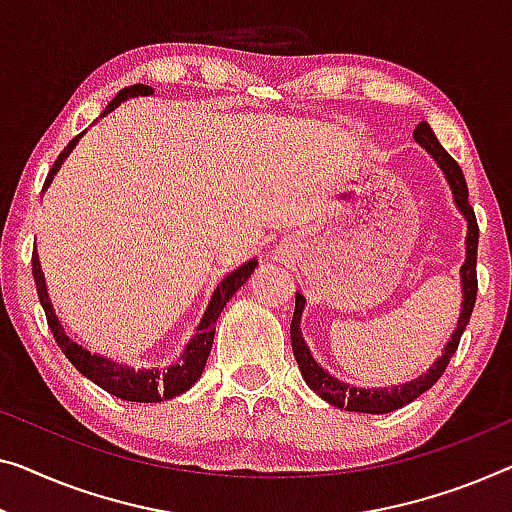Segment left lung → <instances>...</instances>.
Here are the masks:
<instances>
[{
  "instance_id": "1",
  "label": "left lung",
  "mask_w": 512,
  "mask_h": 512,
  "mask_svg": "<svg viewBox=\"0 0 512 512\" xmlns=\"http://www.w3.org/2000/svg\"><path fill=\"white\" fill-rule=\"evenodd\" d=\"M416 142L430 154L437 165L444 172V177L448 181V186L453 190L455 204L457 209L462 211V216L467 218V259H464L462 269H460V278H462V312L460 319H457V329L453 333V338L448 340V345L444 347V354H441L430 370L421 375L418 379H411L407 384L400 386H391V388H358V386H349L345 381L335 379L329 375L322 365H319L315 358H312L308 345H305L303 335H301V315L305 308V299L303 294L296 292V308H294V317H292V326H289V333H292V349H294V358L299 363V370L312 391H315L319 398L326 400L333 407L338 409H347V411H361V414H388V411H395L404 407V404L414 402L418 395H423L425 391L437 384L439 377L444 375L448 363H451L453 354L457 352V345H460V338L464 329H467L471 312H474L476 305V294H478V278H476V255H478V223H476V213L469 204V188L467 181H464L462 167L455 163V158L448 154V151L441 147L437 137H434L432 128L421 121L414 131Z\"/></svg>"
}]
</instances>
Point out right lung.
Instances as JSON below:
<instances>
[{
  "label": "right lung",
  "instance_id": "right-lung-1",
  "mask_svg": "<svg viewBox=\"0 0 512 512\" xmlns=\"http://www.w3.org/2000/svg\"><path fill=\"white\" fill-rule=\"evenodd\" d=\"M149 94H154V89L147 85H133V87L121 89L119 94L108 103V108L101 112V117L110 114L114 108H117V105L124 103L126 98L149 96ZM82 135L85 133L75 135L73 140L66 144L64 151L57 156L55 165H52L48 172V179H45V183H43V190L50 186L52 179H55V174L61 167V163H64L66 156L71 154L73 147L78 144ZM255 266H257V259H250V262L241 264L239 269L223 278V282H220V285L216 287V292H213V296H211L207 312H204L200 326L195 329L193 338L188 340V345H186V349H183V354L179 356L177 363L170 365V368H165V370H160V368L135 370V368H128V365H124V363L110 361V358H105L101 354H91L89 349H85L82 345H78V342H73L71 338H68L64 326L59 324V317L55 315V308H52V303H50L48 287H45V278H43L41 262H38L36 250L32 255V273H34V282H36L38 301H41V305H43L45 319H48V326H50L52 335H55L61 352L66 354L68 361H71L75 368L82 372V375L94 381V384L101 386L103 391L117 395V398H121V400H131V402H160V400L177 398V395L186 393L188 388L202 377V370H204V365H207V358H209L211 345H213V335H216V322H218L220 312H223L227 301H230L236 294V289H239L243 282L250 278V273L255 271Z\"/></svg>",
  "mask_w": 512,
  "mask_h": 512
}]
</instances>
